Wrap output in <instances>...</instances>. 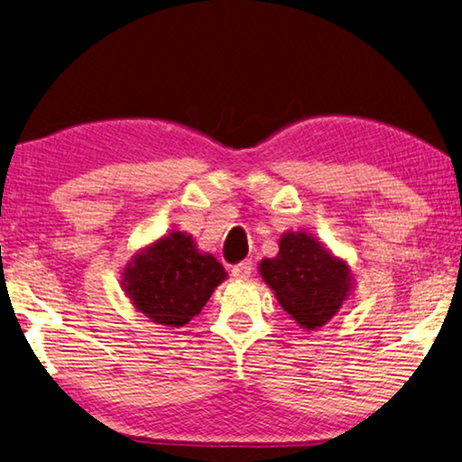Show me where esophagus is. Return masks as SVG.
I'll return each mask as SVG.
<instances>
[{
	"mask_svg": "<svg viewBox=\"0 0 462 462\" xmlns=\"http://www.w3.org/2000/svg\"><path fill=\"white\" fill-rule=\"evenodd\" d=\"M249 274H252V262H239L231 268V276L237 281H247Z\"/></svg>",
	"mask_w": 462,
	"mask_h": 462,
	"instance_id": "esophagus-1",
	"label": "esophagus"
}]
</instances>
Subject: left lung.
I'll list each match as a JSON object with an SVG mask.
<instances>
[{"label": "left lung", "instance_id": "1", "mask_svg": "<svg viewBox=\"0 0 462 462\" xmlns=\"http://www.w3.org/2000/svg\"><path fill=\"white\" fill-rule=\"evenodd\" d=\"M278 247L260 262L263 282L302 329L323 328L352 294L350 266L305 231H286Z\"/></svg>", "mask_w": 462, "mask_h": 462}]
</instances>
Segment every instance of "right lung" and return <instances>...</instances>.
<instances>
[{
    "label": "right lung",
    "instance_id": "right-lung-1",
    "mask_svg": "<svg viewBox=\"0 0 462 462\" xmlns=\"http://www.w3.org/2000/svg\"><path fill=\"white\" fill-rule=\"evenodd\" d=\"M225 278L215 255L196 249L188 233L171 231L133 255L123 270V289L149 321L184 328Z\"/></svg>",
    "mask_w": 462,
    "mask_h": 462
}]
</instances>
